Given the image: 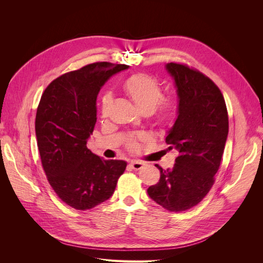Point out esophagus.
Here are the masks:
<instances>
[{
  "label": "esophagus",
  "mask_w": 263,
  "mask_h": 263,
  "mask_svg": "<svg viewBox=\"0 0 263 263\" xmlns=\"http://www.w3.org/2000/svg\"><path fill=\"white\" fill-rule=\"evenodd\" d=\"M130 166L134 171H140V170H142L144 167V163L140 162V161H132L130 163Z\"/></svg>",
  "instance_id": "obj_1"
}]
</instances>
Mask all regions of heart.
Returning <instances> with one entry per match:
<instances>
[{
	"label": "heart",
	"mask_w": 263,
	"mask_h": 263,
	"mask_svg": "<svg viewBox=\"0 0 263 263\" xmlns=\"http://www.w3.org/2000/svg\"><path fill=\"white\" fill-rule=\"evenodd\" d=\"M123 89L130 97L135 106L142 113H151L157 107V118L160 123H170L176 116L177 104L170 98H162V89L157 79L145 73L133 74L123 83ZM112 104V95L106 92L101 99V115L106 117ZM128 146L131 149L136 148V140L130 139Z\"/></svg>",
	"instance_id": "heart-1"
}]
</instances>
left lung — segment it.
<instances>
[{"mask_svg":"<svg viewBox=\"0 0 263 263\" xmlns=\"http://www.w3.org/2000/svg\"><path fill=\"white\" fill-rule=\"evenodd\" d=\"M165 68L178 96V116L165 141L179 156L173 168L156 164L160 180L147 193L164 209L181 212L198 204L214 183L228 135V114L222 92L208 77L186 65L168 63Z\"/></svg>","mask_w":263,"mask_h":263,"instance_id":"8db88e82","label":"left lung"}]
</instances>
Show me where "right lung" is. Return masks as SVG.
<instances>
[{
  "label": "right lung",
  "mask_w": 263,
  "mask_h": 263,
  "mask_svg": "<svg viewBox=\"0 0 263 263\" xmlns=\"http://www.w3.org/2000/svg\"><path fill=\"white\" fill-rule=\"evenodd\" d=\"M128 65L93 63L67 72L45 89L35 119L37 145L48 181L77 210H88L113 195L127 167L87 148L97 121L96 100L104 83Z\"/></svg>",
  "instance_id": "right-lung-1"
}]
</instances>
